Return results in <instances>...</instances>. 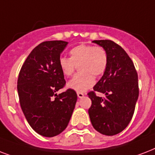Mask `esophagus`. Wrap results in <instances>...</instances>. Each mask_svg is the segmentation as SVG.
<instances>
[{
  "label": "esophagus",
  "mask_w": 155,
  "mask_h": 155,
  "mask_svg": "<svg viewBox=\"0 0 155 155\" xmlns=\"http://www.w3.org/2000/svg\"><path fill=\"white\" fill-rule=\"evenodd\" d=\"M77 96L79 98H83V97H84V94L82 93V92H77Z\"/></svg>",
  "instance_id": "obj_1"
}]
</instances>
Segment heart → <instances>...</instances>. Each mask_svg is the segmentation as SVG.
<instances>
[{
	"label": "heart",
	"instance_id": "obj_1",
	"mask_svg": "<svg viewBox=\"0 0 155 155\" xmlns=\"http://www.w3.org/2000/svg\"><path fill=\"white\" fill-rule=\"evenodd\" d=\"M70 58L61 56L58 58V68L66 76L72 75L76 66L80 72L68 82L69 88L78 92L87 91L95 84V76H101L108 68V57L101 47L92 45H79L70 51Z\"/></svg>",
	"mask_w": 155,
	"mask_h": 155
}]
</instances>
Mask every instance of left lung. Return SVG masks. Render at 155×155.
I'll return each mask as SVG.
<instances>
[{"label": "left lung", "instance_id": "left-lung-1", "mask_svg": "<svg viewBox=\"0 0 155 155\" xmlns=\"http://www.w3.org/2000/svg\"><path fill=\"white\" fill-rule=\"evenodd\" d=\"M105 50L108 68L101 79L87 93L92 101L88 109L92 126L107 136L117 134L127 127L134 113L139 89L137 71L125 50L111 40H94ZM95 91L106 95L98 97Z\"/></svg>", "mask_w": 155, "mask_h": 155}]
</instances>
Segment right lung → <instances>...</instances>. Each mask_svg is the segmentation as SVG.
<instances>
[{
  "label": "right lung",
  "mask_w": 155,
  "mask_h": 155,
  "mask_svg": "<svg viewBox=\"0 0 155 155\" xmlns=\"http://www.w3.org/2000/svg\"><path fill=\"white\" fill-rule=\"evenodd\" d=\"M68 44L64 41L40 43L28 55L18 75L21 108L33 130L44 137H54L65 130L77 101L72 89L56 93L66 84L58 61Z\"/></svg>",
  "instance_id": "right-lung-1"
}]
</instances>
